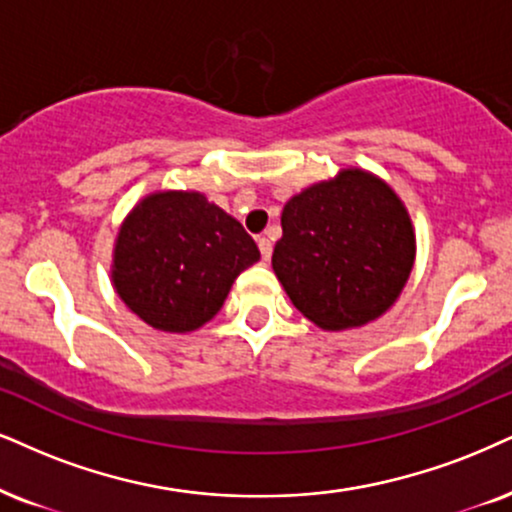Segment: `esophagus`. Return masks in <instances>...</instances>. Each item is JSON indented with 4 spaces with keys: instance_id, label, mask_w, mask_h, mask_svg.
<instances>
[{
    "instance_id": "1",
    "label": "esophagus",
    "mask_w": 512,
    "mask_h": 512,
    "mask_svg": "<svg viewBox=\"0 0 512 512\" xmlns=\"http://www.w3.org/2000/svg\"><path fill=\"white\" fill-rule=\"evenodd\" d=\"M258 249H261L263 261H268V258L273 256V242H270L268 237H258Z\"/></svg>"
}]
</instances>
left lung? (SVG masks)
I'll return each instance as SVG.
<instances>
[{
  "label": "left lung",
  "instance_id": "1",
  "mask_svg": "<svg viewBox=\"0 0 512 512\" xmlns=\"http://www.w3.org/2000/svg\"><path fill=\"white\" fill-rule=\"evenodd\" d=\"M413 261L406 206L368 170L344 168L282 208L273 270L292 304L323 330L380 318L406 287Z\"/></svg>",
  "mask_w": 512,
  "mask_h": 512
}]
</instances>
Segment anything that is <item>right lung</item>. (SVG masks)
Wrapping results in <instances>:
<instances>
[{"mask_svg": "<svg viewBox=\"0 0 512 512\" xmlns=\"http://www.w3.org/2000/svg\"><path fill=\"white\" fill-rule=\"evenodd\" d=\"M261 258L239 220L201 192H154L128 213L111 282L161 332H192L220 311L237 275Z\"/></svg>", "mask_w": 512, "mask_h": 512, "instance_id": "add662e5", "label": "right lung"}]
</instances>
